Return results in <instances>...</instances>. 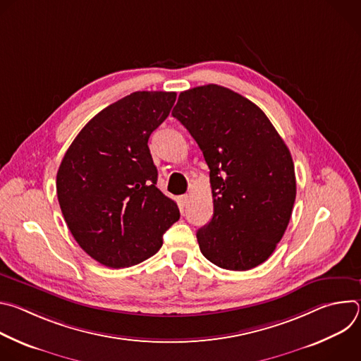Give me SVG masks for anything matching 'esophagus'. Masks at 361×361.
<instances>
[{"mask_svg": "<svg viewBox=\"0 0 361 361\" xmlns=\"http://www.w3.org/2000/svg\"><path fill=\"white\" fill-rule=\"evenodd\" d=\"M178 200H180V202H181V204H183V205H185V204H187V202H188V200H190V195H188V194H184V195H180V198H178Z\"/></svg>", "mask_w": 361, "mask_h": 361, "instance_id": "1", "label": "esophagus"}]
</instances>
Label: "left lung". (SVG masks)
Returning <instances> with one entry per match:
<instances>
[{"label": "left lung", "mask_w": 361, "mask_h": 361, "mask_svg": "<svg viewBox=\"0 0 361 361\" xmlns=\"http://www.w3.org/2000/svg\"><path fill=\"white\" fill-rule=\"evenodd\" d=\"M171 114L210 169L214 213L197 231L202 255L233 271L260 266L283 238L295 200L286 142L254 102L217 84L183 91Z\"/></svg>", "instance_id": "8db88e82"}]
</instances>
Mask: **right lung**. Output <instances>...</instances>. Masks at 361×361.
Here are the masks:
<instances>
[{"mask_svg": "<svg viewBox=\"0 0 361 361\" xmlns=\"http://www.w3.org/2000/svg\"><path fill=\"white\" fill-rule=\"evenodd\" d=\"M177 94L137 91L99 111L78 133L57 173V197L78 245L99 264L135 266L156 254L180 219L157 188L148 138Z\"/></svg>", "mask_w": 361, "mask_h": 361, "instance_id": "1", "label": "right lung"}]
</instances>
